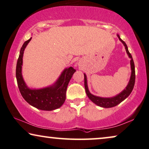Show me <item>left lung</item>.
Listing matches in <instances>:
<instances>
[{"label": "left lung", "mask_w": 149, "mask_h": 149, "mask_svg": "<svg viewBox=\"0 0 149 149\" xmlns=\"http://www.w3.org/2000/svg\"><path fill=\"white\" fill-rule=\"evenodd\" d=\"M117 36L118 37V39H119V40L123 43L125 47L127 53L129 57L131 58L130 64H131V69H132V74H131L130 82H129L126 88H125L121 93L116 95V96L113 97L104 98V97H97V96H95V95H92L90 92H89L88 88V85H87L86 76V74H84V87H85V91H86L87 96H88V97L90 99V100L92 101L94 104L97 105V106L100 107H103V108H112V107L117 106L118 104H119L120 103H121L123 101L125 100L129 95L131 94V93H132L135 84L136 73H135V65H134V60H133L132 55H131L130 52L128 50L127 46L126 43H125V41H123L122 39L120 38L119 35H117Z\"/></svg>", "instance_id": "8db88e82"}]
</instances>
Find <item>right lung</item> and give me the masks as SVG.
Instances as JSON below:
<instances>
[{"label": "right lung", "instance_id": "1", "mask_svg": "<svg viewBox=\"0 0 149 149\" xmlns=\"http://www.w3.org/2000/svg\"><path fill=\"white\" fill-rule=\"evenodd\" d=\"M31 38L26 41L20 49L16 65V79L22 96L30 105L41 110H54L60 108L66 99L68 84L76 69L72 67L65 69L54 84L41 89H31L26 86L22 75L24 51Z\"/></svg>", "mask_w": 149, "mask_h": 149}]
</instances>
